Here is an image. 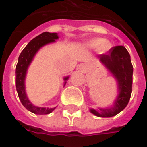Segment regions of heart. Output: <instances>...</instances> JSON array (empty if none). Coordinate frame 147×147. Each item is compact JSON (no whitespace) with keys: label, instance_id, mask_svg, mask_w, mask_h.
<instances>
[{"label":"heart","instance_id":"obj_1","mask_svg":"<svg viewBox=\"0 0 147 147\" xmlns=\"http://www.w3.org/2000/svg\"><path fill=\"white\" fill-rule=\"evenodd\" d=\"M87 46L89 48H98L100 53L103 54L108 51L111 48V44L107 40H104L102 39H93L92 40L87 43Z\"/></svg>","mask_w":147,"mask_h":147}]
</instances>
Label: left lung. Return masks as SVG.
Masks as SVG:
<instances>
[{"mask_svg":"<svg viewBox=\"0 0 147 147\" xmlns=\"http://www.w3.org/2000/svg\"><path fill=\"white\" fill-rule=\"evenodd\" d=\"M98 58L117 80L119 95L113 107L100 109L101 112L95 109L90 111L98 117H110L119 113L128 104L132 92L133 67L128 51L122 45L114 46L107 54L99 55Z\"/></svg>","mask_w":147,"mask_h":147,"instance_id":"obj_1","label":"left lung"}]
</instances>
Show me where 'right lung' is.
Returning <instances> with one entry per match:
<instances>
[{
    "label": "right lung",
    "mask_w": 147,
    "mask_h": 147,
    "mask_svg": "<svg viewBox=\"0 0 147 147\" xmlns=\"http://www.w3.org/2000/svg\"><path fill=\"white\" fill-rule=\"evenodd\" d=\"M58 38H59L58 34L56 33L44 32L40 34V35L34 38L26 45L19 56L18 63L16 68V88L17 90L19 98L20 100L21 103L23 104V106L27 110L30 111L33 113L49 114L52 113L55 109V107L54 108L39 107L34 106L29 101L28 98L26 97V91H25V78H26V71L28 69V66L32 61L34 56L39 50V49L46 44L55 42V40H57ZM64 79L67 80L68 77L65 78Z\"/></svg>",
    "instance_id": "1"
}]
</instances>
